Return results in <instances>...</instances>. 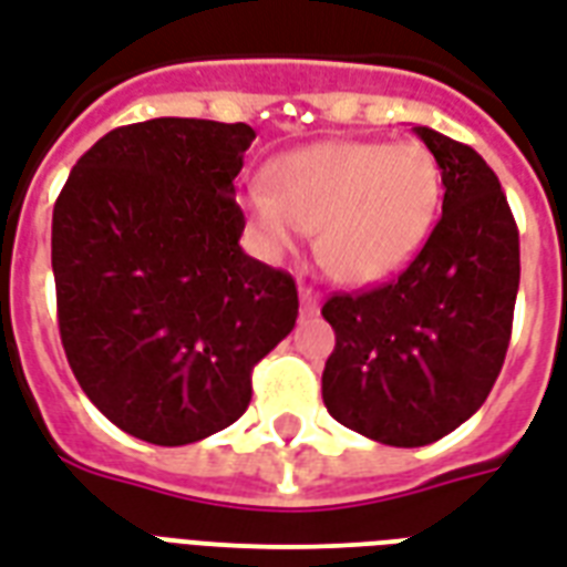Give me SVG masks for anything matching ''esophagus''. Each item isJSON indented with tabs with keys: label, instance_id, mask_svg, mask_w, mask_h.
<instances>
[{
	"label": "esophagus",
	"instance_id": "esophagus-1",
	"mask_svg": "<svg viewBox=\"0 0 567 567\" xmlns=\"http://www.w3.org/2000/svg\"><path fill=\"white\" fill-rule=\"evenodd\" d=\"M300 309H303L306 316H318V309H321V295H318V288H312V285H300Z\"/></svg>",
	"mask_w": 567,
	"mask_h": 567
}]
</instances>
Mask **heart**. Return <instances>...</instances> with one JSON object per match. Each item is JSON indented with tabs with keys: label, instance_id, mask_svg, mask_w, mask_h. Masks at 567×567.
Listing matches in <instances>:
<instances>
[{
	"label": "heart",
	"instance_id": "heart-1",
	"mask_svg": "<svg viewBox=\"0 0 567 567\" xmlns=\"http://www.w3.org/2000/svg\"><path fill=\"white\" fill-rule=\"evenodd\" d=\"M267 183L246 192L264 246L288 251L303 230H316L318 258L354 285L412 261L442 204V171L421 144L321 141L279 155Z\"/></svg>",
	"mask_w": 567,
	"mask_h": 567
}]
</instances>
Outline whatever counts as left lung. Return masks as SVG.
Wrapping results in <instances>:
<instances>
[{
  "instance_id": "obj_1",
  "label": "left lung",
  "mask_w": 567,
  "mask_h": 567,
  "mask_svg": "<svg viewBox=\"0 0 567 567\" xmlns=\"http://www.w3.org/2000/svg\"><path fill=\"white\" fill-rule=\"evenodd\" d=\"M414 134L442 171V219L396 279L321 306L337 333L321 375L327 412L393 447L439 442L484 405L519 288L517 221L493 167L426 125Z\"/></svg>"
}]
</instances>
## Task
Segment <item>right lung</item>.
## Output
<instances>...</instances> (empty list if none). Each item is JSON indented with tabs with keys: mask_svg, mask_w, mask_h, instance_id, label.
<instances>
[{
	"mask_svg": "<svg viewBox=\"0 0 567 567\" xmlns=\"http://www.w3.org/2000/svg\"><path fill=\"white\" fill-rule=\"evenodd\" d=\"M251 125H120L71 167L50 261L65 358L92 405L162 447L237 421L251 369L297 321V285L249 258L234 179Z\"/></svg>",
	"mask_w": 567,
	"mask_h": 567,
	"instance_id": "obj_1",
	"label": "right lung"
}]
</instances>
